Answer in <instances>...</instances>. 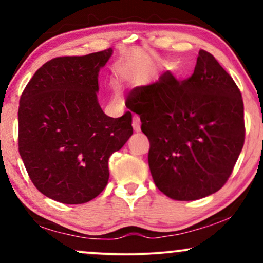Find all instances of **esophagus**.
<instances>
[{"instance_id": "obj_1", "label": "esophagus", "mask_w": 263, "mask_h": 263, "mask_svg": "<svg viewBox=\"0 0 263 263\" xmlns=\"http://www.w3.org/2000/svg\"><path fill=\"white\" fill-rule=\"evenodd\" d=\"M132 126H134V129L136 132L141 131V120L138 116H134V122H132Z\"/></svg>"}]
</instances>
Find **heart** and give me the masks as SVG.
<instances>
[{"label":"heart","mask_w":263,"mask_h":263,"mask_svg":"<svg viewBox=\"0 0 263 263\" xmlns=\"http://www.w3.org/2000/svg\"><path fill=\"white\" fill-rule=\"evenodd\" d=\"M112 91H114V95L116 96V98H120V95H121V91H120V87L116 85V84H114L112 85Z\"/></svg>","instance_id":"heart-1"}]
</instances>
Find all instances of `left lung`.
Wrapping results in <instances>:
<instances>
[{
	"label": "left lung",
	"instance_id": "1",
	"mask_svg": "<svg viewBox=\"0 0 263 263\" xmlns=\"http://www.w3.org/2000/svg\"><path fill=\"white\" fill-rule=\"evenodd\" d=\"M149 140L148 164L163 194L197 200L228 182L245 142L243 101L232 78L210 53L199 50L194 73H171L129 92Z\"/></svg>",
	"mask_w": 263,
	"mask_h": 263
}]
</instances>
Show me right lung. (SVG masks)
<instances>
[{
	"mask_svg": "<svg viewBox=\"0 0 263 263\" xmlns=\"http://www.w3.org/2000/svg\"><path fill=\"white\" fill-rule=\"evenodd\" d=\"M112 49L58 57L35 71L18 108V149L32 183L64 204L92 200L108 182V158L134 134L132 114L108 117L96 92Z\"/></svg>",
	"mask_w": 263,
	"mask_h": 263,
	"instance_id": "right-lung-1",
	"label": "right lung"
}]
</instances>
